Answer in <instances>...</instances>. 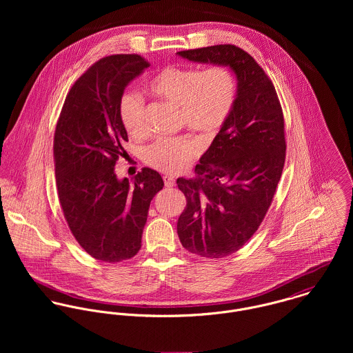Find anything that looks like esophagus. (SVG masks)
Segmentation results:
<instances>
[{"label":"esophagus","instance_id":"1","mask_svg":"<svg viewBox=\"0 0 353 353\" xmlns=\"http://www.w3.org/2000/svg\"><path fill=\"white\" fill-rule=\"evenodd\" d=\"M163 181H164V186L165 188H172L175 185V179L172 176L165 175V176H163Z\"/></svg>","mask_w":353,"mask_h":353}]
</instances>
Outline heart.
I'll list each match as a JSON object with an SVG mask.
<instances>
[{"label":"heart","mask_w":353,"mask_h":353,"mask_svg":"<svg viewBox=\"0 0 353 353\" xmlns=\"http://www.w3.org/2000/svg\"><path fill=\"white\" fill-rule=\"evenodd\" d=\"M148 91L159 99L178 107V122L196 130L203 139L216 137L235 107L238 83L225 66L206 69L194 66H165L148 83ZM119 118L126 132L141 137L148 130L144 99L132 91L119 99ZM200 153L199 144L189 136L159 139L144 150V160L165 174L183 171Z\"/></svg>","instance_id":"1"}]
</instances>
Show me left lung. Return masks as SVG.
<instances>
[{"instance_id":"left-lung-1","label":"left lung","mask_w":353,"mask_h":353,"mask_svg":"<svg viewBox=\"0 0 353 353\" xmlns=\"http://www.w3.org/2000/svg\"><path fill=\"white\" fill-rule=\"evenodd\" d=\"M230 66L238 79L232 114L196 165L176 181L186 197L178 236L188 252L216 259L242 249L273 201L285 163L284 114L276 88L249 52L235 45L178 51Z\"/></svg>"}]
</instances>
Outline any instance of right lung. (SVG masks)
Segmentation results:
<instances>
[{
  "label": "right lung",
  "mask_w": 353,
  "mask_h": 353,
  "mask_svg": "<svg viewBox=\"0 0 353 353\" xmlns=\"http://www.w3.org/2000/svg\"><path fill=\"white\" fill-rule=\"evenodd\" d=\"M151 63L139 54H112L90 66L72 85L54 132L58 200L68 227L92 258L117 263L141 249L152 199L164 186L159 172L143 168L118 181L115 164L126 152L119 99Z\"/></svg>",
  "instance_id": "right-lung-1"
}]
</instances>
